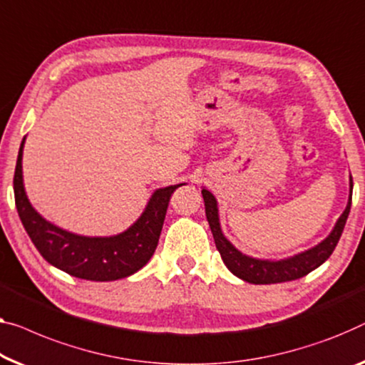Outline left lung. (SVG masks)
Masks as SVG:
<instances>
[{
	"instance_id": "1",
	"label": "left lung",
	"mask_w": 365,
	"mask_h": 365,
	"mask_svg": "<svg viewBox=\"0 0 365 365\" xmlns=\"http://www.w3.org/2000/svg\"><path fill=\"white\" fill-rule=\"evenodd\" d=\"M201 195L205 200V211L206 220L210 222L211 232H213L215 244L217 251L221 254L222 262L232 274L244 282L254 285H269V284H282V282H290L302 279L309 272L318 269L319 265L329 259L333 254L336 244H338L339 237L344 231L346 220L351 211V201H352V177L349 178V200H347L346 210L338 217L333 231L326 236L322 242L307 251L298 252L292 257L272 260V259H257L252 255H247L239 251V249L232 244L230 239L222 235L221 222H220V210H217V201L215 195L201 188Z\"/></svg>"
}]
</instances>
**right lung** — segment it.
I'll use <instances>...</instances> for the list:
<instances>
[{
	"label": "right lung",
	"mask_w": 365,
	"mask_h": 365,
	"mask_svg": "<svg viewBox=\"0 0 365 365\" xmlns=\"http://www.w3.org/2000/svg\"><path fill=\"white\" fill-rule=\"evenodd\" d=\"M24 143L26 138L16 162L14 200L21 222L42 257L72 277L93 282L119 280L143 269L155 252L172 193L185 183L157 188L143 215L119 235H75L42 217L27 198L23 178Z\"/></svg>",
	"instance_id": "1"
}]
</instances>
